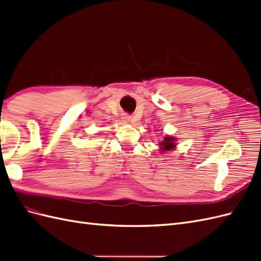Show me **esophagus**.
<instances>
[{"label": "esophagus", "instance_id": "34e87169", "mask_svg": "<svg viewBox=\"0 0 261 261\" xmlns=\"http://www.w3.org/2000/svg\"><path fill=\"white\" fill-rule=\"evenodd\" d=\"M130 119H132V117H130L129 115H124V116H123V120H124L125 123L130 122Z\"/></svg>", "mask_w": 261, "mask_h": 261}]
</instances>
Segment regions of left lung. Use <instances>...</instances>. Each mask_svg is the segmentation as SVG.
<instances>
[{"label": "left lung", "mask_w": 261, "mask_h": 261, "mask_svg": "<svg viewBox=\"0 0 261 261\" xmlns=\"http://www.w3.org/2000/svg\"><path fill=\"white\" fill-rule=\"evenodd\" d=\"M161 151H168L176 147V138L171 136H166L164 141L161 142Z\"/></svg>", "instance_id": "left-lung-1"}]
</instances>
